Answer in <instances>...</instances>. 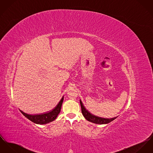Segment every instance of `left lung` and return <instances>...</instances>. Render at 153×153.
<instances>
[{"instance_id":"obj_1","label":"left lung","mask_w":153,"mask_h":153,"mask_svg":"<svg viewBox=\"0 0 153 153\" xmlns=\"http://www.w3.org/2000/svg\"><path fill=\"white\" fill-rule=\"evenodd\" d=\"M80 105L82 108V115L89 122H93V123H96V124H106V123L111 122V121L114 120L115 119L117 118V117H115V118H111V119H105V118H100V117H96L95 115H92L91 114H90L85 108V107L82 105V102L81 101V100H80Z\"/></svg>"}]
</instances>
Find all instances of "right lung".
Returning <instances> with one entry per match:
<instances>
[{"instance_id":"right-lung-1","label":"right lung","mask_w":153,"mask_h":153,"mask_svg":"<svg viewBox=\"0 0 153 153\" xmlns=\"http://www.w3.org/2000/svg\"><path fill=\"white\" fill-rule=\"evenodd\" d=\"M63 101V97H62L59 104L52 111L46 114L33 115L27 114L22 111H20V112L23 114V115H24V117H25L27 119H28L31 122L39 124V125L47 124L48 123L53 121L58 117L61 110V107H62Z\"/></svg>"}]
</instances>
